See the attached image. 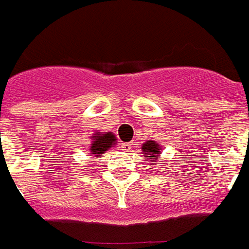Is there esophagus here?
<instances>
[{
    "mask_svg": "<svg viewBox=\"0 0 249 249\" xmlns=\"http://www.w3.org/2000/svg\"><path fill=\"white\" fill-rule=\"evenodd\" d=\"M131 149V144L130 142H123L122 144V151H124V152H127Z\"/></svg>",
    "mask_w": 249,
    "mask_h": 249,
    "instance_id": "1",
    "label": "esophagus"
}]
</instances>
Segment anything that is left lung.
I'll list each match as a JSON object with an SVG mask.
<instances>
[{
    "instance_id": "8db88e82",
    "label": "left lung",
    "mask_w": 249,
    "mask_h": 249,
    "mask_svg": "<svg viewBox=\"0 0 249 249\" xmlns=\"http://www.w3.org/2000/svg\"><path fill=\"white\" fill-rule=\"evenodd\" d=\"M160 149H161V146L158 142L152 141V140L151 141H146L145 144H142V153L145 155L144 158L152 159L153 163L156 161V158L160 155Z\"/></svg>"
}]
</instances>
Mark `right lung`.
Listing matches in <instances>:
<instances>
[{"mask_svg": "<svg viewBox=\"0 0 249 249\" xmlns=\"http://www.w3.org/2000/svg\"><path fill=\"white\" fill-rule=\"evenodd\" d=\"M91 144H90V155H93L94 158L101 156L105 151H108L109 148H112L116 142V137L112 133H94L91 136Z\"/></svg>", "mask_w": 249, "mask_h": 249, "instance_id": "obj_1", "label": "right lung"}]
</instances>
